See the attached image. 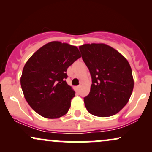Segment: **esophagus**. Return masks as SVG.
Instances as JSON below:
<instances>
[{"instance_id": "1", "label": "esophagus", "mask_w": 152, "mask_h": 152, "mask_svg": "<svg viewBox=\"0 0 152 152\" xmlns=\"http://www.w3.org/2000/svg\"><path fill=\"white\" fill-rule=\"evenodd\" d=\"M76 90H77V91H79L80 90V88H81V86H77V87H76Z\"/></svg>"}]
</instances>
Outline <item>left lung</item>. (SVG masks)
<instances>
[{"mask_svg": "<svg viewBox=\"0 0 152 152\" xmlns=\"http://www.w3.org/2000/svg\"><path fill=\"white\" fill-rule=\"evenodd\" d=\"M79 50L92 79L90 93L83 98L87 111L99 117L117 114L134 88L129 64L117 50L103 43L84 44Z\"/></svg>", "mask_w": 152, "mask_h": 152, "instance_id": "8db88e82", "label": "left lung"}]
</instances>
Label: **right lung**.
<instances>
[{
    "instance_id": "right-lung-1",
    "label": "right lung",
    "mask_w": 152,
    "mask_h": 152,
    "mask_svg": "<svg viewBox=\"0 0 152 152\" xmlns=\"http://www.w3.org/2000/svg\"><path fill=\"white\" fill-rule=\"evenodd\" d=\"M81 56L77 47L53 41L28 60L20 85L26 100L36 113L56 118L68 112L75 92L66 83V71Z\"/></svg>"
}]
</instances>
